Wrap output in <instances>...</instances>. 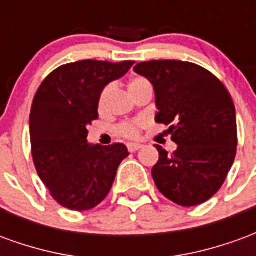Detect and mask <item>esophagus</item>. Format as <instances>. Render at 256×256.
Instances as JSON below:
<instances>
[{
	"mask_svg": "<svg viewBox=\"0 0 256 256\" xmlns=\"http://www.w3.org/2000/svg\"><path fill=\"white\" fill-rule=\"evenodd\" d=\"M142 148V145L141 144H128V150H130V152H137V150H140Z\"/></svg>",
	"mask_w": 256,
	"mask_h": 256,
	"instance_id": "obj_1",
	"label": "esophagus"
}]
</instances>
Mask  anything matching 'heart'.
<instances>
[{
	"instance_id": "heart-1",
	"label": "heart",
	"mask_w": 256,
	"mask_h": 256,
	"mask_svg": "<svg viewBox=\"0 0 256 256\" xmlns=\"http://www.w3.org/2000/svg\"><path fill=\"white\" fill-rule=\"evenodd\" d=\"M145 88H150V84L144 78H134L130 80L128 84V90L132 96L136 94L137 92L140 90L145 89ZM112 92V84H106L104 89L101 90L100 97H98V110L102 111L104 106H106V102L108 100V96L111 94ZM118 133L123 136V137H128V138H134L138 136V123L134 122H128V123H122L119 128H118Z\"/></svg>"
}]
</instances>
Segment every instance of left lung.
<instances>
[{
	"label": "left lung",
	"mask_w": 256,
	"mask_h": 256,
	"mask_svg": "<svg viewBox=\"0 0 256 256\" xmlns=\"http://www.w3.org/2000/svg\"><path fill=\"white\" fill-rule=\"evenodd\" d=\"M134 71L154 86L155 120L170 124L177 144L172 155L156 145V186L184 207L207 202L225 182L236 156V110L229 92L206 68L188 62H142Z\"/></svg>",
	"instance_id": "1"
}]
</instances>
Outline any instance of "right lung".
<instances>
[{"label":"right lung","instance_id":"add662e5","mask_svg":"<svg viewBox=\"0 0 256 256\" xmlns=\"http://www.w3.org/2000/svg\"><path fill=\"white\" fill-rule=\"evenodd\" d=\"M134 62L82 60L48 75L30 114V140L36 172L52 198L74 211L94 208L112 188L128 150L88 142V128L98 118L101 90L122 78Z\"/></svg>","mask_w":256,"mask_h":256}]
</instances>
